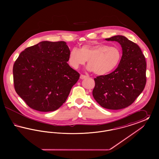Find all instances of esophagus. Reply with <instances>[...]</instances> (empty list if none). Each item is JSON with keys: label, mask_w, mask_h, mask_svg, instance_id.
Masks as SVG:
<instances>
[{"label": "esophagus", "mask_w": 159, "mask_h": 159, "mask_svg": "<svg viewBox=\"0 0 159 159\" xmlns=\"http://www.w3.org/2000/svg\"><path fill=\"white\" fill-rule=\"evenodd\" d=\"M87 77H88V76H85V75H80V79H86Z\"/></svg>", "instance_id": "34e87169"}]
</instances>
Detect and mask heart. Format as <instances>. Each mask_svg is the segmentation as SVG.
<instances>
[{"instance_id":"obj_1","label":"heart","mask_w":159,"mask_h":159,"mask_svg":"<svg viewBox=\"0 0 159 159\" xmlns=\"http://www.w3.org/2000/svg\"><path fill=\"white\" fill-rule=\"evenodd\" d=\"M120 49L114 46L104 44L83 45L78 49L73 48L68 55V63L77 69L88 60V69L98 75H104L116 68L121 59Z\"/></svg>"}]
</instances>
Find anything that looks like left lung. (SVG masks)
I'll return each mask as SVG.
<instances>
[{
    "label": "left lung",
    "mask_w": 159,
    "mask_h": 159,
    "mask_svg": "<svg viewBox=\"0 0 159 159\" xmlns=\"http://www.w3.org/2000/svg\"><path fill=\"white\" fill-rule=\"evenodd\" d=\"M118 42L123 55L112 73L94 79L93 98L103 108L120 110L130 106L144 90L146 84L147 64L141 48L123 36L106 39Z\"/></svg>",
    "instance_id": "8db88e82"
}]
</instances>
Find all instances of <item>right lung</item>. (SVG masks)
I'll return each instance as SVG.
<instances>
[{"instance_id":"1","label":"right lung","mask_w":159,"mask_h":159,"mask_svg":"<svg viewBox=\"0 0 159 159\" xmlns=\"http://www.w3.org/2000/svg\"><path fill=\"white\" fill-rule=\"evenodd\" d=\"M70 52L64 41H43L20 54L13 66L14 88L31 108L53 111L66 102L80 77L67 62Z\"/></svg>"}]
</instances>
